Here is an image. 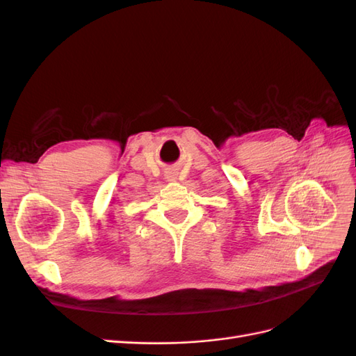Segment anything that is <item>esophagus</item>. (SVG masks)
Segmentation results:
<instances>
[{"mask_svg":"<svg viewBox=\"0 0 356 356\" xmlns=\"http://www.w3.org/2000/svg\"><path fill=\"white\" fill-rule=\"evenodd\" d=\"M166 178H168V179H175V175H174V174H168Z\"/></svg>","mask_w":356,"mask_h":356,"instance_id":"1","label":"esophagus"}]
</instances>
